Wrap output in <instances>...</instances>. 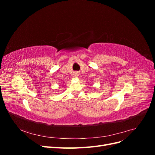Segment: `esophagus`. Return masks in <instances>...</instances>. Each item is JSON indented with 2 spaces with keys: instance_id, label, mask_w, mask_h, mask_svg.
I'll list each match as a JSON object with an SVG mask.
<instances>
[{
  "instance_id": "34e87169",
  "label": "esophagus",
  "mask_w": 155,
  "mask_h": 155,
  "mask_svg": "<svg viewBox=\"0 0 155 155\" xmlns=\"http://www.w3.org/2000/svg\"><path fill=\"white\" fill-rule=\"evenodd\" d=\"M79 74L78 73V72H76V73H74V77H75V78H77V77H78L79 76Z\"/></svg>"
}]
</instances>
